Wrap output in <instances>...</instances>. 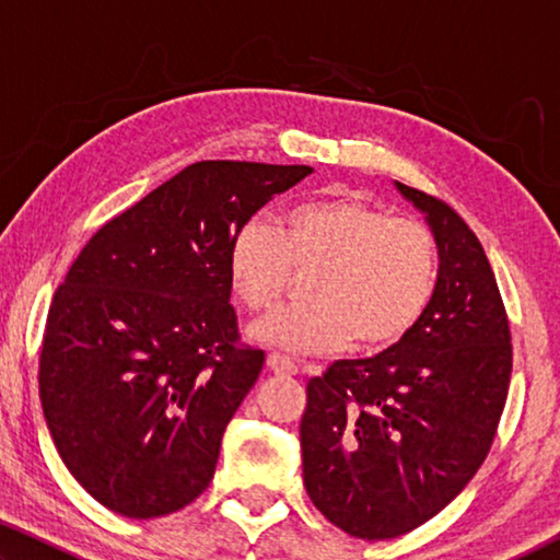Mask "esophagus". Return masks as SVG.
<instances>
[{
	"instance_id": "esophagus-1",
	"label": "esophagus",
	"mask_w": 560,
	"mask_h": 560,
	"mask_svg": "<svg viewBox=\"0 0 560 560\" xmlns=\"http://www.w3.org/2000/svg\"><path fill=\"white\" fill-rule=\"evenodd\" d=\"M267 365H269V371L277 373V375H296L299 373V365L293 363L291 358L281 355V353H269Z\"/></svg>"
}]
</instances>
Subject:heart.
Returning a JSON list of instances; mask_svg holds the SVG:
<instances>
[{
    "label": "heart",
    "mask_w": 560,
    "mask_h": 560,
    "mask_svg": "<svg viewBox=\"0 0 560 560\" xmlns=\"http://www.w3.org/2000/svg\"><path fill=\"white\" fill-rule=\"evenodd\" d=\"M311 271L306 303L273 311L249 328L264 346L289 353H330L350 338L360 350L393 346L428 311L438 283V244L428 226L355 197H320L289 207L277 230L244 224L226 254L234 296L264 311Z\"/></svg>",
    "instance_id": "heart-1"
}]
</instances>
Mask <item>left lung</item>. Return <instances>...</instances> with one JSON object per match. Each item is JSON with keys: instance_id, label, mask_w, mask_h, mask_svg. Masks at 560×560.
Wrapping results in <instances>:
<instances>
[{"instance_id": "left-lung-1", "label": "left lung", "mask_w": 560, "mask_h": 560, "mask_svg": "<svg viewBox=\"0 0 560 560\" xmlns=\"http://www.w3.org/2000/svg\"><path fill=\"white\" fill-rule=\"evenodd\" d=\"M395 187L438 244L432 301L383 353L311 377L299 430L311 501L365 541L407 534L469 485L511 377L509 318L477 234L438 197Z\"/></svg>"}]
</instances>
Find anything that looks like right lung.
Here are the masks:
<instances>
[{"instance_id":"1","label":"right lung","mask_w":560,"mask_h":560,"mask_svg":"<svg viewBox=\"0 0 560 560\" xmlns=\"http://www.w3.org/2000/svg\"><path fill=\"white\" fill-rule=\"evenodd\" d=\"M308 165L202 160L83 246L54 293L39 360L46 424L73 479L128 518L173 514L214 477L261 373L240 346L226 254Z\"/></svg>"}]
</instances>
